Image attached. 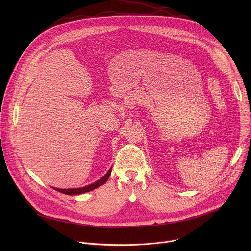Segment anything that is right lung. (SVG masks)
I'll return each instance as SVG.
<instances>
[{"label": "right lung", "mask_w": 251, "mask_h": 251, "mask_svg": "<svg viewBox=\"0 0 251 251\" xmlns=\"http://www.w3.org/2000/svg\"><path fill=\"white\" fill-rule=\"evenodd\" d=\"M111 174V169L106 173V175L104 176H102L100 180H98L97 182L91 184V185H88V186H85L83 188H77V189H57V188H53L54 190H56L57 192H60L62 194H65V195H79V194H84V193H87V192H90L100 186H102L104 183L107 182V180L109 178V176Z\"/></svg>", "instance_id": "1"}]
</instances>
